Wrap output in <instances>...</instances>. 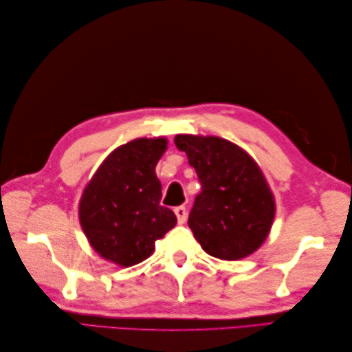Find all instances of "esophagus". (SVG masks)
I'll use <instances>...</instances> for the list:
<instances>
[{
  "mask_svg": "<svg viewBox=\"0 0 352 352\" xmlns=\"http://www.w3.org/2000/svg\"><path fill=\"white\" fill-rule=\"evenodd\" d=\"M175 216L178 219V223H184L186 222V218H188V210H186L184 206H178L175 207Z\"/></svg>",
  "mask_w": 352,
  "mask_h": 352,
  "instance_id": "34e87169",
  "label": "esophagus"
}]
</instances>
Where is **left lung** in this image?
Instances as JSON below:
<instances>
[{
  "label": "left lung",
  "mask_w": 352,
  "mask_h": 352,
  "mask_svg": "<svg viewBox=\"0 0 352 352\" xmlns=\"http://www.w3.org/2000/svg\"><path fill=\"white\" fill-rule=\"evenodd\" d=\"M201 192L189 213V228L206 252L222 260L250 256L271 230L275 203L257 163L242 148L214 136L178 134Z\"/></svg>",
  "instance_id": "1"
}]
</instances>
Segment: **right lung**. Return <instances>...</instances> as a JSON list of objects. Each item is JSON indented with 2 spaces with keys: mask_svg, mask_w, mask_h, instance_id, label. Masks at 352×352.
I'll return each mask as SVG.
<instances>
[{
  "mask_svg": "<svg viewBox=\"0 0 352 352\" xmlns=\"http://www.w3.org/2000/svg\"><path fill=\"white\" fill-rule=\"evenodd\" d=\"M168 142L134 139L116 148L87 184L80 201V222L94 250L119 266L144 261L177 218L160 206L155 175Z\"/></svg>",
  "mask_w": 352,
  "mask_h": 352,
  "instance_id": "1",
  "label": "right lung"
}]
</instances>
